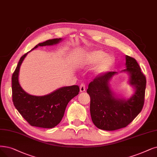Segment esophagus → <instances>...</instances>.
Returning <instances> with one entry per match:
<instances>
[{
	"label": "esophagus",
	"instance_id": "esophagus-1",
	"mask_svg": "<svg viewBox=\"0 0 157 157\" xmlns=\"http://www.w3.org/2000/svg\"><path fill=\"white\" fill-rule=\"evenodd\" d=\"M86 90V86L85 84L83 83V84H81L80 86V92H84Z\"/></svg>",
	"mask_w": 157,
	"mask_h": 157
}]
</instances>
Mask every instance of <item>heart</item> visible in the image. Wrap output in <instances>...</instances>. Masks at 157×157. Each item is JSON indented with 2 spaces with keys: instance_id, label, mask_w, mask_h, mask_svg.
Wrapping results in <instances>:
<instances>
[{
  "instance_id": "b5f03b06",
  "label": "heart",
  "mask_w": 157,
  "mask_h": 157,
  "mask_svg": "<svg viewBox=\"0 0 157 157\" xmlns=\"http://www.w3.org/2000/svg\"><path fill=\"white\" fill-rule=\"evenodd\" d=\"M115 58L102 50H94L87 54L81 60L82 65H93L98 62L95 69V73L101 75L109 71L115 64Z\"/></svg>"
}]
</instances>
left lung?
I'll return each mask as SVG.
<instances>
[{
  "label": "left lung",
  "mask_w": 157,
  "mask_h": 157,
  "mask_svg": "<svg viewBox=\"0 0 157 157\" xmlns=\"http://www.w3.org/2000/svg\"><path fill=\"white\" fill-rule=\"evenodd\" d=\"M126 69L129 83L136 89L129 99L116 98L109 88V80L115 71L98 75L89 84L87 93L90 96V113L95 126L105 131L126 127L140 113L144 104L146 78L136 60L126 55Z\"/></svg>",
  "instance_id": "1"
}]
</instances>
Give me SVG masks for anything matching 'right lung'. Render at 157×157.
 Returning a JSON list of instances; mask_svg holds the SVG:
<instances>
[{
  "instance_id": "add662e5",
  "label": "right lung",
  "mask_w": 157,
  "mask_h": 157,
  "mask_svg": "<svg viewBox=\"0 0 157 157\" xmlns=\"http://www.w3.org/2000/svg\"><path fill=\"white\" fill-rule=\"evenodd\" d=\"M61 40H48L38 44L31 50L38 46L56 44ZM29 52L22 56L12 75V100L16 109L31 126L53 128L62 121L68 102L78 94L79 87L77 85L62 87L49 95L41 97L29 95L22 90L18 82L21 65Z\"/></svg>"
}]
</instances>
